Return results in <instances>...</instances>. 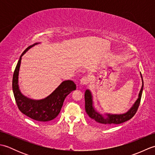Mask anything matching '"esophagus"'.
I'll return each instance as SVG.
<instances>
[{
  "label": "esophagus",
  "instance_id": "esophagus-1",
  "mask_svg": "<svg viewBox=\"0 0 155 155\" xmlns=\"http://www.w3.org/2000/svg\"><path fill=\"white\" fill-rule=\"evenodd\" d=\"M88 83V78L87 77H83L80 81V85L81 86H84L87 85Z\"/></svg>",
  "mask_w": 155,
  "mask_h": 155
}]
</instances>
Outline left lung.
<instances>
[{
	"label": "left lung",
	"mask_w": 155,
	"mask_h": 155,
	"mask_svg": "<svg viewBox=\"0 0 155 155\" xmlns=\"http://www.w3.org/2000/svg\"><path fill=\"white\" fill-rule=\"evenodd\" d=\"M141 79H142V87L140 88L138 98L134 102L133 106L127 112L123 114H111V113H104L102 114L99 113L94 106L93 97L91 91L87 89L84 93V100H85V110L87 114L92 119H93L98 123L101 124H118L124 123L131 118L137 113L138 108L140 104V102L142 96L143 90V80L142 75L140 72Z\"/></svg>",
	"instance_id": "obj_1"
}]
</instances>
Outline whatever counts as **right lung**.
Listing matches in <instances>:
<instances>
[{
    "label": "right lung",
    "mask_w": 155,
    "mask_h": 155,
    "mask_svg": "<svg viewBox=\"0 0 155 155\" xmlns=\"http://www.w3.org/2000/svg\"><path fill=\"white\" fill-rule=\"evenodd\" d=\"M39 43L36 42L29 46L20 57L13 74L12 91L16 104L21 113L33 120L47 122L53 120L58 116L65 98L72 91L76 90V84L71 80L62 81L51 94L40 100L32 99L21 93L18 85V74L22 57L29 49Z\"/></svg>",
    "instance_id": "1"
}]
</instances>
